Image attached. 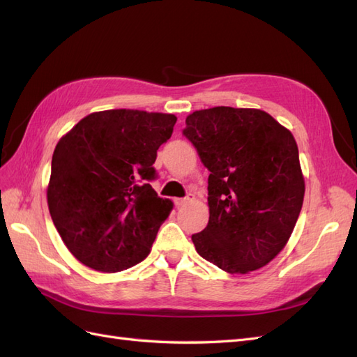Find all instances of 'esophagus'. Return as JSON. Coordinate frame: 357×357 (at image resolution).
<instances>
[{
    "label": "esophagus",
    "instance_id": "34e87169",
    "mask_svg": "<svg viewBox=\"0 0 357 357\" xmlns=\"http://www.w3.org/2000/svg\"><path fill=\"white\" fill-rule=\"evenodd\" d=\"M190 201H193V197H192V195H189V197H186V198H176V199H174V204L177 205V207H181V205H186V204L190 202Z\"/></svg>",
    "mask_w": 357,
    "mask_h": 357
}]
</instances>
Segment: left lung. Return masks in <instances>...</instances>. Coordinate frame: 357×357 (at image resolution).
<instances>
[{"label":"left lung","mask_w":357,"mask_h":357,"mask_svg":"<svg viewBox=\"0 0 357 357\" xmlns=\"http://www.w3.org/2000/svg\"><path fill=\"white\" fill-rule=\"evenodd\" d=\"M208 177V225L197 252L229 274H248L283 250L299 218L305 180L287 128L259 109L213 107L183 131Z\"/></svg>","instance_id":"8db88e82"}]
</instances>
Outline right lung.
I'll return each instance as SVG.
<instances>
[{"label":"right lung","instance_id":"1","mask_svg":"<svg viewBox=\"0 0 357 357\" xmlns=\"http://www.w3.org/2000/svg\"><path fill=\"white\" fill-rule=\"evenodd\" d=\"M174 114L143 110L91 113L62 135L52 156L47 205L63 244L83 265L119 273L150 253L174 204L147 180Z\"/></svg>","mask_w":357,"mask_h":357}]
</instances>
